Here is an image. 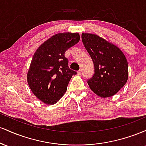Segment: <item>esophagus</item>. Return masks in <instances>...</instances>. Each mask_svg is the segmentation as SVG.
<instances>
[{"instance_id": "1", "label": "esophagus", "mask_w": 146, "mask_h": 146, "mask_svg": "<svg viewBox=\"0 0 146 146\" xmlns=\"http://www.w3.org/2000/svg\"><path fill=\"white\" fill-rule=\"evenodd\" d=\"M78 75H81L82 74V69L79 70V71H78Z\"/></svg>"}]
</instances>
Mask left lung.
I'll return each mask as SVG.
<instances>
[{
  "mask_svg": "<svg viewBox=\"0 0 146 146\" xmlns=\"http://www.w3.org/2000/svg\"><path fill=\"white\" fill-rule=\"evenodd\" d=\"M83 44L94 64V75L88 80L90 88L101 98L113 96L128 78L126 58L119 48L98 35L83 33Z\"/></svg>",
  "mask_w": 146,
  "mask_h": 146,
  "instance_id": "left-lung-1",
  "label": "left lung"
}]
</instances>
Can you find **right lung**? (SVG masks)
I'll list each match as a JSON object with an SVG mask.
<instances>
[{"label":"right lung","mask_w":146,"mask_h":146,"mask_svg":"<svg viewBox=\"0 0 146 146\" xmlns=\"http://www.w3.org/2000/svg\"><path fill=\"white\" fill-rule=\"evenodd\" d=\"M78 33L54 35L38 47L27 73V82L37 98L48 105L54 104L64 95L73 75L64 53L80 41Z\"/></svg>","instance_id":"1"}]
</instances>
